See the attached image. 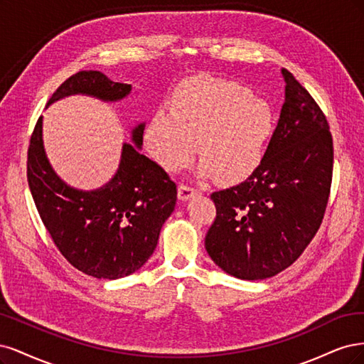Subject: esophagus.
Segmentation results:
<instances>
[{
  "instance_id": "34e87169",
  "label": "esophagus",
  "mask_w": 364,
  "mask_h": 364,
  "mask_svg": "<svg viewBox=\"0 0 364 364\" xmlns=\"http://www.w3.org/2000/svg\"><path fill=\"white\" fill-rule=\"evenodd\" d=\"M195 193H199L198 189H195V187L189 186V184H180L178 186V198L181 199V201H186V199L192 198V195Z\"/></svg>"
}]
</instances>
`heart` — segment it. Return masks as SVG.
I'll return each mask as SVG.
<instances>
[{"label": "heart", "instance_id": "obj_1", "mask_svg": "<svg viewBox=\"0 0 364 364\" xmlns=\"http://www.w3.org/2000/svg\"><path fill=\"white\" fill-rule=\"evenodd\" d=\"M274 130L272 109L236 81L195 78L172 100L171 113L160 110L149 121L145 144L166 171L191 161L193 144L204 175L219 183H237L260 166Z\"/></svg>", "mask_w": 364, "mask_h": 364}]
</instances>
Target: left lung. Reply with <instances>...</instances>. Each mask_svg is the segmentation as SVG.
Listing matches in <instances>:
<instances>
[{
    "label": "left lung",
    "instance_id": "8db88e82",
    "mask_svg": "<svg viewBox=\"0 0 364 364\" xmlns=\"http://www.w3.org/2000/svg\"><path fill=\"white\" fill-rule=\"evenodd\" d=\"M286 101L271 142L243 183L213 192L205 250L227 274L264 279L284 271L318 232L333 180V136L306 87L283 69Z\"/></svg>",
    "mask_w": 364,
    "mask_h": 364
}]
</instances>
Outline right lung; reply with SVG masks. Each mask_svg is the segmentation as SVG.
I'll return each instance as SVG.
<instances>
[{
	"mask_svg": "<svg viewBox=\"0 0 364 364\" xmlns=\"http://www.w3.org/2000/svg\"><path fill=\"white\" fill-rule=\"evenodd\" d=\"M132 85L114 83L100 71H78L53 93L48 105L73 93L104 101L127 97ZM145 124L124 144L119 169L98 191L83 192L57 177L45 156L42 118L34 127L27 157V180L41 219L65 259L100 279L136 272L154 252L160 230L177 203V184L139 149Z\"/></svg>",
	"mask_w": 364,
	"mask_h": 364,
	"instance_id": "1",
	"label": "right lung"
}]
</instances>
